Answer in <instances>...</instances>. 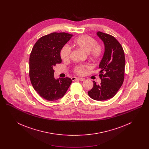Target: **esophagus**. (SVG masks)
Wrapping results in <instances>:
<instances>
[{"instance_id":"esophagus-1","label":"esophagus","mask_w":149,"mask_h":149,"mask_svg":"<svg viewBox=\"0 0 149 149\" xmlns=\"http://www.w3.org/2000/svg\"><path fill=\"white\" fill-rule=\"evenodd\" d=\"M71 80L72 81H74L75 80H80V81H83L84 80V79L83 78H77V77H72L71 78Z\"/></svg>"}]
</instances>
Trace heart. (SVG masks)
Returning a JSON list of instances; mask_svg holds the SVG:
<instances>
[{"mask_svg": "<svg viewBox=\"0 0 149 149\" xmlns=\"http://www.w3.org/2000/svg\"><path fill=\"white\" fill-rule=\"evenodd\" d=\"M73 45L88 52V56L94 61H97L100 59L103 53V47L102 44L97 42V40L89 35H82L73 41ZM71 50L68 46H64L60 51V57L63 61H68L70 58ZM90 68L88 64L79 65L75 67L74 71L79 75H83L86 69Z\"/></svg>", "mask_w": 149, "mask_h": 149, "instance_id": "b5f03b06", "label": "heart"}]
</instances>
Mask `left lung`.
Here are the masks:
<instances>
[{
  "label": "left lung",
  "instance_id": "8db88e82",
  "mask_svg": "<svg viewBox=\"0 0 149 149\" xmlns=\"http://www.w3.org/2000/svg\"><path fill=\"white\" fill-rule=\"evenodd\" d=\"M97 34L105 46L104 54L99 64L101 83L97 84L93 81V87L88 93L94 100H105L113 98L123 83L125 57L120 43L113 36L100 31Z\"/></svg>",
  "mask_w": 149,
  "mask_h": 149
}]
</instances>
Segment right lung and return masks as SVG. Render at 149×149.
I'll list each match as a JSON object with an SVG mask.
<instances>
[{
  "mask_svg": "<svg viewBox=\"0 0 149 149\" xmlns=\"http://www.w3.org/2000/svg\"><path fill=\"white\" fill-rule=\"evenodd\" d=\"M72 35L54 32L44 36L36 42L29 57V75L36 91L49 101L62 98L72 80L68 77L55 79L53 67L61 63L60 51Z\"/></svg>",
  "mask_w": 149,
  "mask_h": 149,
  "instance_id": "1",
  "label": "right lung"
}]
</instances>
